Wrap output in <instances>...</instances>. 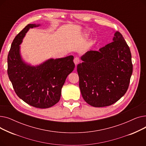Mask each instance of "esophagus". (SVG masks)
Listing matches in <instances>:
<instances>
[{
	"instance_id": "obj_1",
	"label": "esophagus",
	"mask_w": 146,
	"mask_h": 146,
	"mask_svg": "<svg viewBox=\"0 0 146 146\" xmlns=\"http://www.w3.org/2000/svg\"><path fill=\"white\" fill-rule=\"evenodd\" d=\"M79 62H80V59H79V57L74 58V63L76 66H77V64H79Z\"/></svg>"
}]
</instances>
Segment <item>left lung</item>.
Returning a JSON list of instances; mask_svg holds the SVG:
<instances>
[{
	"label": "left lung",
	"instance_id": "obj_1",
	"mask_svg": "<svg viewBox=\"0 0 146 146\" xmlns=\"http://www.w3.org/2000/svg\"><path fill=\"white\" fill-rule=\"evenodd\" d=\"M113 41L99 51L86 52L77 66L82 97L94 107L115 103L129 86L133 73L131 51L119 32L115 33Z\"/></svg>",
	"mask_w": 146,
	"mask_h": 146
}]
</instances>
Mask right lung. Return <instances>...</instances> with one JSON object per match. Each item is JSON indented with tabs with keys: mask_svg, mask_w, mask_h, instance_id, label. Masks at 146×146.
<instances>
[{
	"mask_svg": "<svg viewBox=\"0 0 146 146\" xmlns=\"http://www.w3.org/2000/svg\"><path fill=\"white\" fill-rule=\"evenodd\" d=\"M38 26L27 25L14 38L7 56V74L22 100L35 108H48L59 101L61 88L75 65L73 56L51 58L35 67L22 60L19 45L29 29Z\"/></svg>",
	"mask_w": 146,
	"mask_h": 146,
	"instance_id": "add662e5",
	"label": "right lung"
}]
</instances>
